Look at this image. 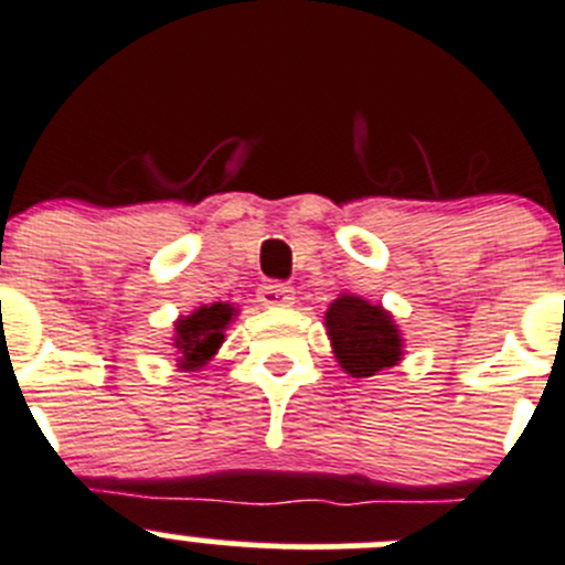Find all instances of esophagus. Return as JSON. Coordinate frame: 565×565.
Here are the masks:
<instances>
[{"label":"esophagus","mask_w":565,"mask_h":565,"mask_svg":"<svg viewBox=\"0 0 565 565\" xmlns=\"http://www.w3.org/2000/svg\"><path fill=\"white\" fill-rule=\"evenodd\" d=\"M294 288L285 282H264L258 288V301L264 307H288L294 305Z\"/></svg>","instance_id":"34e87169"}]
</instances>
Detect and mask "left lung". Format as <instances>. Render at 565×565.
I'll return each mask as SVG.
<instances>
[{"mask_svg":"<svg viewBox=\"0 0 565 565\" xmlns=\"http://www.w3.org/2000/svg\"><path fill=\"white\" fill-rule=\"evenodd\" d=\"M340 367L354 379L376 376L384 367L398 365L404 340L393 316L382 305L340 294L323 316Z\"/></svg>","mask_w":565,"mask_h":565,"instance_id":"left-lung-1","label":"left lung"}]
</instances>
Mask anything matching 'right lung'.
<instances>
[{
	"label": "right lung",
	"instance_id": "obj_1",
	"mask_svg": "<svg viewBox=\"0 0 565 565\" xmlns=\"http://www.w3.org/2000/svg\"><path fill=\"white\" fill-rule=\"evenodd\" d=\"M236 316V307L216 301V305H203L194 310L192 316H181L175 321V349H178V365L183 371H198L203 367L216 349L225 340L227 323Z\"/></svg>",
	"mask_w": 565,
	"mask_h": 565
}]
</instances>
